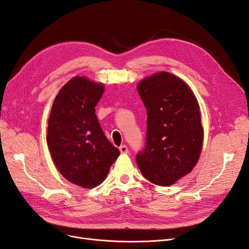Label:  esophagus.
Wrapping results in <instances>:
<instances>
[{"instance_id":"34e87169","label":"esophagus","mask_w":249,"mask_h":249,"mask_svg":"<svg viewBox=\"0 0 249 249\" xmlns=\"http://www.w3.org/2000/svg\"><path fill=\"white\" fill-rule=\"evenodd\" d=\"M119 150H120V153H122V154H127V153H129V149H127V146L124 145V144L119 146Z\"/></svg>"}]
</instances>
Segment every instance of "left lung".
Segmentation results:
<instances>
[{
	"label": "left lung",
	"instance_id": "obj_1",
	"mask_svg": "<svg viewBox=\"0 0 249 249\" xmlns=\"http://www.w3.org/2000/svg\"><path fill=\"white\" fill-rule=\"evenodd\" d=\"M138 92L146 109V142L136 155L142 176L170 186L197 163L203 130L196 99L184 81L159 72L141 81Z\"/></svg>",
	"mask_w": 249,
	"mask_h": 249
}]
</instances>
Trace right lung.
Masks as SVG:
<instances>
[{
    "label": "right lung",
    "instance_id": "1",
    "mask_svg": "<svg viewBox=\"0 0 249 249\" xmlns=\"http://www.w3.org/2000/svg\"><path fill=\"white\" fill-rule=\"evenodd\" d=\"M104 85L76 77L61 88L49 117L47 142L61 175L84 188L106 178L120 152L105 136L95 115Z\"/></svg>",
    "mask_w": 249,
    "mask_h": 249
}]
</instances>
